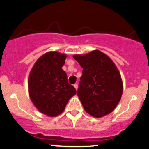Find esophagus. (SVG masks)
<instances>
[{"label":"esophagus","instance_id":"obj_1","mask_svg":"<svg viewBox=\"0 0 149 149\" xmlns=\"http://www.w3.org/2000/svg\"><path fill=\"white\" fill-rule=\"evenodd\" d=\"M73 86L75 87V88H76V90L78 89V84H73Z\"/></svg>","mask_w":149,"mask_h":149}]
</instances>
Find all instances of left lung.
<instances>
[{
    "label": "left lung",
    "mask_w": 149,
    "mask_h": 149,
    "mask_svg": "<svg viewBox=\"0 0 149 149\" xmlns=\"http://www.w3.org/2000/svg\"><path fill=\"white\" fill-rule=\"evenodd\" d=\"M73 58L83 68L77 95L86 112L101 118L114 110L123 94V82L118 68L103 52L94 50Z\"/></svg>",
    "instance_id": "1"
}]
</instances>
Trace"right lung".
Returning <instances> with one entry per match:
<instances>
[{
	"label": "right lung",
	"instance_id": "obj_1",
	"mask_svg": "<svg viewBox=\"0 0 149 149\" xmlns=\"http://www.w3.org/2000/svg\"><path fill=\"white\" fill-rule=\"evenodd\" d=\"M66 55L49 52L33 66L28 80L29 92L34 106L45 115L55 117L63 112L68 100L76 94L62 69Z\"/></svg>",
	"mask_w": 149,
	"mask_h": 149
}]
</instances>
